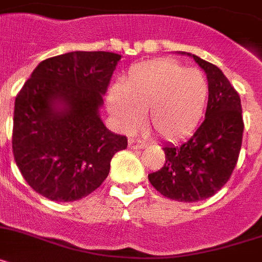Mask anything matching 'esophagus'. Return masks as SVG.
Instances as JSON below:
<instances>
[{
	"label": "esophagus",
	"mask_w": 262,
	"mask_h": 262,
	"mask_svg": "<svg viewBox=\"0 0 262 262\" xmlns=\"http://www.w3.org/2000/svg\"><path fill=\"white\" fill-rule=\"evenodd\" d=\"M146 146V142L138 138H129V147L130 149H144Z\"/></svg>",
	"instance_id": "obj_1"
}]
</instances>
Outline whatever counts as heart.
<instances>
[{
	"instance_id": "obj_1",
	"label": "heart",
	"mask_w": 262,
	"mask_h": 262,
	"mask_svg": "<svg viewBox=\"0 0 262 262\" xmlns=\"http://www.w3.org/2000/svg\"><path fill=\"white\" fill-rule=\"evenodd\" d=\"M210 96L203 72L170 59H156L132 66L109 97L113 115L132 128L149 109V122L167 140L188 136L198 128Z\"/></svg>"
}]
</instances>
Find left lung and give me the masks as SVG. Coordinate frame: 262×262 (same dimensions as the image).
<instances>
[{
    "label": "left lung",
    "mask_w": 262,
    "mask_h": 262,
    "mask_svg": "<svg viewBox=\"0 0 262 262\" xmlns=\"http://www.w3.org/2000/svg\"><path fill=\"white\" fill-rule=\"evenodd\" d=\"M187 55L207 74L210 96L206 118L186 142L163 146L165 165L149 174V182L163 196L192 203L215 195L231 178L240 154L244 121L240 96L222 70L199 56Z\"/></svg>",
    "instance_id": "8db88e82"
}]
</instances>
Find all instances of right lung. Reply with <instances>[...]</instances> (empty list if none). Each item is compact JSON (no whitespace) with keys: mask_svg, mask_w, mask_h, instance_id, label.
<instances>
[{"mask_svg":"<svg viewBox=\"0 0 262 262\" xmlns=\"http://www.w3.org/2000/svg\"><path fill=\"white\" fill-rule=\"evenodd\" d=\"M121 55L74 51L43 60L18 92L13 154L34 191L55 202L81 199L108 177L128 138L105 128L99 115Z\"/></svg>","mask_w":262,"mask_h":262,"instance_id":"right-lung-1","label":"right lung"}]
</instances>
